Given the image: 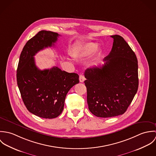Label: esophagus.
Listing matches in <instances>:
<instances>
[{
    "label": "esophagus",
    "mask_w": 156,
    "mask_h": 156,
    "mask_svg": "<svg viewBox=\"0 0 156 156\" xmlns=\"http://www.w3.org/2000/svg\"><path fill=\"white\" fill-rule=\"evenodd\" d=\"M79 80L80 82H83L85 80V77L83 74H80L79 76Z\"/></svg>",
    "instance_id": "esophagus-1"
}]
</instances>
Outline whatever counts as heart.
<instances>
[{
	"label": "heart",
	"mask_w": 156,
	"mask_h": 156,
	"mask_svg": "<svg viewBox=\"0 0 156 156\" xmlns=\"http://www.w3.org/2000/svg\"><path fill=\"white\" fill-rule=\"evenodd\" d=\"M98 47L97 43L90 42L83 45L77 54L79 57H87L96 51Z\"/></svg>",
	"instance_id": "obj_1"
}]
</instances>
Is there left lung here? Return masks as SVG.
Returning a JSON list of instances; mask_svg holds the SVG:
<instances>
[{
  "mask_svg": "<svg viewBox=\"0 0 156 156\" xmlns=\"http://www.w3.org/2000/svg\"><path fill=\"white\" fill-rule=\"evenodd\" d=\"M111 37L112 48L103 59L104 64L85 71L88 108L97 117L124 113L138 89V64L134 52L120 35Z\"/></svg>",
  "mask_w": 156,
  "mask_h": 156,
  "instance_id": "1",
  "label": "left lung"
}]
</instances>
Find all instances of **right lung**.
Segmentation results:
<instances>
[{"instance_id": "right-lung-1", "label": "right lung", "mask_w": 156, "mask_h": 156, "mask_svg": "<svg viewBox=\"0 0 156 156\" xmlns=\"http://www.w3.org/2000/svg\"><path fill=\"white\" fill-rule=\"evenodd\" d=\"M59 35L41 30L24 46L17 69V82L23 103L30 113L43 118L58 116L63 111L68 92L79 83V75L58 67L40 69L34 56L54 45Z\"/></svg>"}]
</instances>
